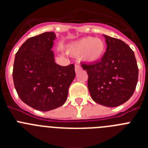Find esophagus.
Returning a JSON list of instances; mask_svg holds the SVG:
<instances>
[{"label": "esophagus", "mask_w": 148, "mask_h": 148, "mask_svg": "<svg viewBox=\"0 0 148 148\" xmlns=\"http://www.w3.org/2000/svg\"><path fill=\"white\" fill-rule=\"evenodd\" d=\"M81 70H82V68H81V66H79V65H78V64H75V73H78V72L80 71Z\"/></svg>", "instance_id": "1"}]
</instances>
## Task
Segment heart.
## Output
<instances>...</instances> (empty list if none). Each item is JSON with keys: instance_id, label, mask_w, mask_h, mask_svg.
Masks as SVG:
<instances>
[{"instance_id": "1", "label": "heart", "mask_w": 148, "mask_h": 148, "mask_svg": "<svg viewBox=\"0 0 148 148\" xmlns=\"http://www.w3.org/2000/svg\"><path fill=\"white\" fill-rule=\"evenodd\" d=\"M105 49V43L102 39L86 37L73 42L69 47V53L76 56L83 55L84 61L95 63L102 58Z\"/></svg>"}]
</instances>
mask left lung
<instances>
[{
    "label": "left lung",
    "instance_id": "left-lung-1",
    "mask_svg": "<svg viewBox=\"0 0 148 148\" xmlns=\"http://www.w3.org/2000/svg\"><path fill=\"white\" fill-rule=\"evenodd\" d=\"M107 50L101 61L82 64L88 75L87 86L94 101L108 108L126 102L133 95L138 70L133 51L124 41L108 35Z\"/></svg>",
    "mask_w": 148,
    "mask_h": 148
}]
</instances>
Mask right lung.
Masks as SVG:
<instances>
[{
	"label": "right lung",
	"instance_id": "obj_1",
	"mask_svg": "<svg viewBox=\"0 0 148 148\" xmlns=\"http://www.w3.org/2000/svg\"><path fill=\"white\" fill-rule=\"evenodd\" d=\"M56 39L54 32L29 38L15 54V90L23 102L37 110H52L64 104L75 76L74 65L63 66L55 62L52 49Z\"/></svg>",
	"mask_w": 148,
	"mask_h": 148
}]
</instances>
